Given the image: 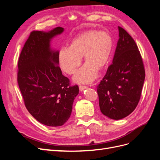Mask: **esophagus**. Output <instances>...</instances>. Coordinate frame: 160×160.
Returning a JSON list of instances; mask_svg holds the SVG:
<instances>
[{
    "label": "esophagus",
    "instance_id": "34e87169",
    "mask_svg": "<svg viewBox=\"0 0 160 160\" xmlns=\"http://www.w3.org/2000/svg\"><path fill=\"white\" fill-rule=\"evenodd\" d=\"M79 91H83V90H85V89H86L87 88H88V87H87V86H82V85H80V86L79 87Z\"/></svg>",
    "mask_w": 160,
    "mask_h": 160
}]
</instances>
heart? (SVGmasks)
<instances>
[{"instance_id":"heart-1","label":"heart","mask_w":160,"mask_h":160,"mask_svg":"<svg viewBox=\"0 0 160 160\" xmlns=\"http://www.w3.org/2000/svg\"><path fill=\"white\" fill-rule=\"evenodd\" d=\"M113 49V40L105 31H87L72 40L69 48L62 47L58 54L61 69L71 75L81 63L83 56L86 62L76 72L73 81L77 83H90L98 75V69L107 65Z\"/></svg>"}]
</instances>
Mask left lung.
Returning a JSON list of instances; mask_svg holds the SVG:
<instances>
[{"label": "left lung", "instance_id": "obj_1", "mask_svg": "<svg viewBox=\"0 0 160 160\" xmlns=\"http://www.w3.org/2000/svg\"><path fill=\"white\" fill-rule=\"evenodd\" d=\"M118 30L112 64L98 86L101 113L115 120L127 117L137 107L146 76L136 43L123 28Z\"/></svg>", "mask_w": 160, "mask_h": 160}]
</instances>
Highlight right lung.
<instances>
[{"instance_id": "add662e5", "label": "right lung", "mask_w": 160, "mask_h": 160, "mask_svg": "<svg viewBox=\"0 0 160 160\" xmlns=\"http://www.w3.org/2000/svg\"><path fill=\"white\" fill-rule=\"evenodd\" d=\"M64 32L58 27L49 31H32L18 62L17 81L27 110L47 126H61L70 118L79 87L69 86L59 67V51L52 39Z\"/></svg>"}]
</instances>
